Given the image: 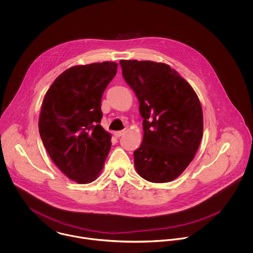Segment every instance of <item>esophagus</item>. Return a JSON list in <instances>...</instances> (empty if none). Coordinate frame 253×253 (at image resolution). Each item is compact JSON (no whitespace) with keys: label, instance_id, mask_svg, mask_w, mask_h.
Wrapping results in <instances>:
<instances>
[{"label":"esophagus","instance_id":"34e87169","mask_svg":"<svg viewBox=\"0 0 253 253\" xmlns=\"http://www.w3.org/2000/svg\"><path fill=\"white\" fill-rule=\"evenodd\" d=\"M124 134H125V130H120V131H116L115 132V136L116 137H121Z\"/></svg>","mask_w":253,"mask_h":253}]
</instances>
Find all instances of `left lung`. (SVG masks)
Returning <instances> with one entry per match:
<instances>
[{
	"instance_id": "1",
	"label": "left lung",
	"mask_w": 253,
	"mask_h": 253,
	"mask_svg": "<svg viewBox=\"0 0 253 253\" xmlns=\"http://www.w3.org/2000/svg\"><path fill=\"white\" fill-rule=\"evenodd\" d=\"M143 118V139L134 167L145 180L170 182L195 158L204 131L203 109L190 84L168 64L121 60Z\"/></svg>"
}]
</instances>
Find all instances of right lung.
<instances>
[{
    "instance_id": "obj_1",
    "label": "right lung",
    "mask_w": 253,
    "mask_h": 253,
    "mask_svg": "<svg viewBox=\"0 0 253 253\" xmlns=\"http://www.w3.org/2000/svg\"><path fill=\"white\" fill-rule=\"evenodd\" d=\"M117 69L111 61L73 66L54 80L42 100V141L55 166L79 184L97 179L111 149L100 107Z\"/></svg>"
}]
</instances>
